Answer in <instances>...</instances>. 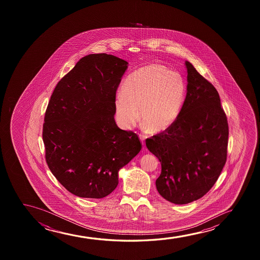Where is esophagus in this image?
Masks as SVG:
<instances>
[{
	"mask_svg": "<svg viewBox=\"0 0 260 260\" xmlns=\"http://www.w3.org/2000/svg\"><path fill=\"white\" fill-rule=\"evenodd\" d=\"M139 139L141 140V143H142L143 146H145V136L139 134Z\"/></svg>",
	"mask_w": 260,
	"mask_h": 260,
	"instance_id": "obj_1",
	"label": "esophagus"
}]
</instances>
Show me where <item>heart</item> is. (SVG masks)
<instances>
[{"instance_id":"1","label":"heart","mask_w":260,"mask_h":260,"mask_svg":"<svg viewBox=\"0 0 260 260\" xmlns=\"http://www.w3.org/2000/svg\"><path fill=\"white\" fill-rule=\"evenodd\" d=\"M121 92L114 100L119 124L131 128L140 114L144 126L158 133L170 128L178 119L185 100V81L178 72L152 64L128 75Z\"/></svg>"}]
</instances>
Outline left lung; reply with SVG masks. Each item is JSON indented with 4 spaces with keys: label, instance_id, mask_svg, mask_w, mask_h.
I'll use <instances>...</instances> for the list:
<instances>
[{
    "label": "left lung",
    "instance_id": "8db88e82",
    "mask_svg": "<svg viewBox=\"0 0 260 260\" xmlns=\"http://www.w3.org/2000/svg\"><path fill=\"white\" fill-rule=\"evenodd\" d=\"M186 96L166 131L146 140L161 164L157 191L175 204H186L210 191L226 161L228 123L220 98L189 61Z\"/></svg>",
    "mask_w": 260,
    "mask_h": 260
}]
</instances>
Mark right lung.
I'll use <instances>...</instances> for the list:
<instances>
[{
    "instance_id": "add662e5",
    "label": "right lung",
    "mask_w": 260,
    "mask_h": 260,
    "mask_svg": "<svg viewBox=\"0 0 260 260\" xmlns=\"http://www.w3.org/2000/svg\"><path fill=\"white\" fill-rule=\"evenodd\" d=\"M128 62L89 54L58 82L47 107L43 139L57 181L82 198L116 188L118 172L141 150L139 137L114 121V100Z\"/></svg>"
}]
</instances>
